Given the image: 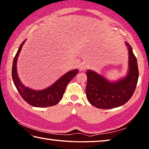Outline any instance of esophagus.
<instances>
[{
	"label": "esophagus",
	"instance_id": "esophagus-1",
	"mask_svg": "<svg viewBox=\"0 0 149 149\" xmlns=\"http://www.w3.org/2000/svg\"><path fill=\"white\" fill-rule=\"evenodd\" d=\"M88 65L84 62L81 63L79 65V69H80L81 71L86 70L88 68Z\"/></svg>",
	"mask_w": 149,
	"mask_h": 149
}]
</instances>
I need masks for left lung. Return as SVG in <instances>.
Segmentation results:
<instances>
[{"label":"left lung","instance_id":"left-lung-1","mask_svg":"<svg viewBox=\"0 0 149 149\" xmlns=\"http://www.w3.org/2000/svg\"><path fill=\"white\" fill-rule=\"evenodd\" d=\"M129 51V72L125 78L109 82L100 75L88 70L86 93L90 103L96 108L108 109L123 105L130 99L138 83L137 59L132 49L126 42Z\"/></svg>","mask_w":149,"mask_h":149}]
</instances>
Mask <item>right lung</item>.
<instances>
[{
	"mask_svg": "<svg viewBox=\"0 0 149 149\" xmlns=\"http://www.w3.org/2000/svg\"><path fill=\"white\" fill-rule=\"evenodd\" d=\"M25 40L21 44L15 56L12 68V78L18 93L25 101L36 107H46L55 105L61 99L67 86L78 73V70H72L67 73L45 90L40 91H33L25 87L21 82L17 73V61Z\"/></svg>",
	"mask_w": 149,
	"mask_h": 149,
	"instance_id": "add662e5",
	"label": "right lung"
}]
</instances>
